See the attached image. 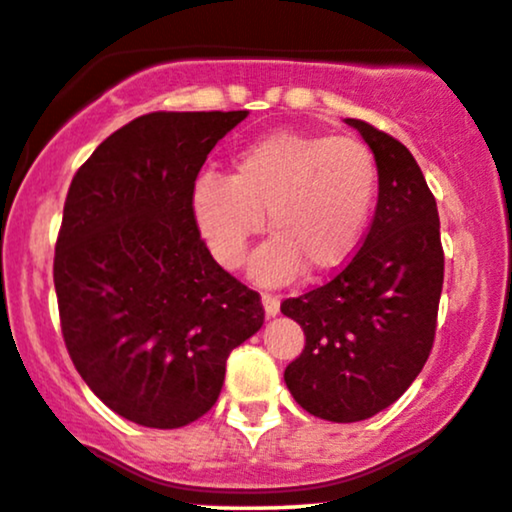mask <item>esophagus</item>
I'll return each mask as SVG.
<instances>
[{"label":"esophagus","instance_id":"34e87169","mask_svg":"<svg viewBox=\"0 0 512 512\" xmlns=\"http://www.w3.org/2000/svg\"><path fill=\"white\" fill-rule=\"evenodd\" d=\"M262 307H264V314L269 316H276L278 314V309H281V300H278L276 295H269V293H264L262 295Z\"/></svg>","mask_w":512,"mask_h":512}]
</instances>
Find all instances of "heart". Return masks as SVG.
I'll list each match as a JSON object with an SVG mask.
<instances>
[{
    "mask_svg": "<svg viewBox=\"0 0 512 512\" xmlns=\"http://www.w3.org/2000/svg\"><path fill=\"white\" fill-rule=\"evenodd\" d=\"M378 196L371 148L349 137L293 129L243 146L229 177L203 174L191 189V212L212 257L238 269L267 217L269 234L250 274L278 286L307 267L326 274L359 248Z\"/></svg>",
    "mask_w": 512,
    "mask_h": 512,
    "instance_id": "obj_1",
    "label": "heart"
}]
</instances>
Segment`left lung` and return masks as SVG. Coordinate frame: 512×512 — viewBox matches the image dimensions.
<instances>
[{
    "label": "left lung",
    "mask_w": 512,
    "mask_h": 512,
    "mask_svg": "<svg viewBox=\"0 0 512 512\" xmlns=\"http://www.w3.org/2000/svg\"><path fill=\"white\" fill-rule=\"evenodd\" d=\"M378 165V205L357 255L338 276L281 312L304 331L283 380L304 411L357 423L409 390L435 342L444 250L432 191L409 148L364 120H345Z\"/></svg>",
    "instance_id": "1"
}]
</instances>
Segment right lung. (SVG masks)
<instances>
[{
    "instance_id": "1",
    "label": "right lung",
    "mask_w": 512,
    "mask_h": 512,
    "mask_svg": "<svg viewBox=\"0 0 512 512\" xmlns=\"http://www.w3.org/2000/svg\"><path fill=\"white\" fill-rule=\"evenodd\" d=\"M245 118L141 115L68 189L54 255L63 340L89 390L144 428L208 413L231 349L264 323L260 295L212 260L191 212L208 153Z\"/></svg>"
}]
</instances>
